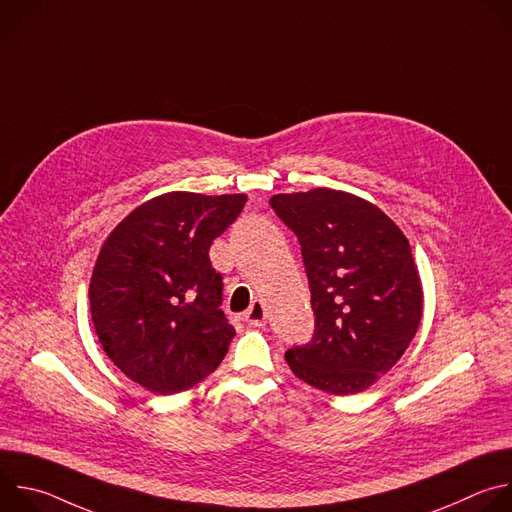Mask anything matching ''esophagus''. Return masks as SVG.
Returning <instances> with one entry per match:
<instances>
[{"label":"esophagus","mask_w":512,"mask_h":512,"mask_svg":"<svg viewBox=\"0 0 512 512\" xmlns=\"http://www.w3.org/2000/svg\"><path fill=\"white\" fill-rule=\"evenodd\" d=\"M245 320H247L251 326H263L265 320H267V312H265L263 302H253V306L245 312Z\"/></svg>","instance_id":"1"}]
</instances>
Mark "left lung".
I'll return each instance as SVG.
<instances>
[{
    "mask_svg": "<svg viewBox=\"0 0 512 512\" xmlns=\"http://www.w3.org/2000/svg\"><path fill=\"white\" fill-rule=\"evenodd\" d=\"M269 202L298 235L316 316L312 342L285 352L289 369L330 395L362 393L395 367L421 322L409 241L377 204L344 190Z\"/></svg>",
    "mask_w": 512,
    "mask_h": 512,
    "instance_id": "8db88e82",
    "label": "left lung"
}]
</instances>
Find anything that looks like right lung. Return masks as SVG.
<instances>
[{
	"mask_svg": "<svg viewBox=\"0 0 512 512\" xmlns=\"http://www.w3.org/2000/svg\"><path fill=\"white\" fill-rule=\"evenodd\" d=\"M247 194L166 192L105 239L89 285L93 326L115 367L152 393L186 391L216 371L235 328L208 249Z\"/></svg>",
	"mask_w": 512,
	"mask_h": 512,
	"instance_id": "1",
	"label": "right lung"
}]
</instances>
